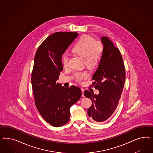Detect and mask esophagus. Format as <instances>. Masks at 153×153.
<instances>
[{
    "label": "esophagus",
    "instance_id": "obj_1",
    "mask_svg": "<svg viewBox=\"0 0 153 153\" xmlns=\"http://www.w3.org/2000/svg\"><path fill=\"white\" fill-rule=\"evenodd\" d=\"M84 91H85V90H84V89H83V88H81V91H82V97H84V94H83V92H84Z\"/></svg>",
    "mask_w": 153,
    "mask_h": 153
}]
</instances>
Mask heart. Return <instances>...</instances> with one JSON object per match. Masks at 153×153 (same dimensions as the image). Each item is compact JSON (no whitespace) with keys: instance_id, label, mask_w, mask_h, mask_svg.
I'll list each match as a JSON object with an SVG mask.
<instances>
[{"instance_id":"heart-1","label":"heart","mask_w":153,"mask_h":153,"mask_svg":"<svg viewBox=\"0 0 153 153\" xmlns=\"http://www.w3.org/2000/svg\"><path fill=\"white\" fill-rule=\"evenodd\" d=\"M102 46L100 42H95L93 37L88 35H83L79 38L72 48V51L85 58V63L88 67H94L98 64L101 56ZM62 63L65 67L69 63V58L63 56ZM88 74L86 72H80L75 74V78L78 81L87 79Z\"/></svg>"}]
</instances>
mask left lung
Returning <instances> with one entry per match:
<instances>
[{"mask_svg":"<svg viewBox=\"0 0 153 153\" xmlns=\"http://www.w3.org/2000/svg\"><path fill=\"white\" fill-rule=\"evenodd\" d=\"M103 50L99 65L94 74L93 86L98 95L84 91V95L92 101L88 114L95 122L108 120L115 111L125 82L123 60L120 51L107 36L100 38Z\"/></svg>","mask_w":153,"mask_h":153,"instance_id":"8db88e82","label":"left lung"}]
</instances>
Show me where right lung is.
<instances>
[{
    "mask_svg": "<svg viewBox=\"0 0 153 153\" xmlns=\"http://www.w3.org/2000/svg\"><path fill=\"white\" fill-rule=\"evenodd\" d=\"M78 33L58 32L51 35L37 49L31 83L35 105L44 120L54 127L66 124L71 107L81 97V88H65L57 82L63 70L62 57Z\"/></svg>",
    "mask_w": 153,
    "mask_h": 153,
    "instance_id": "obj_1",
    "label": "right lung"
}]
</instances>
